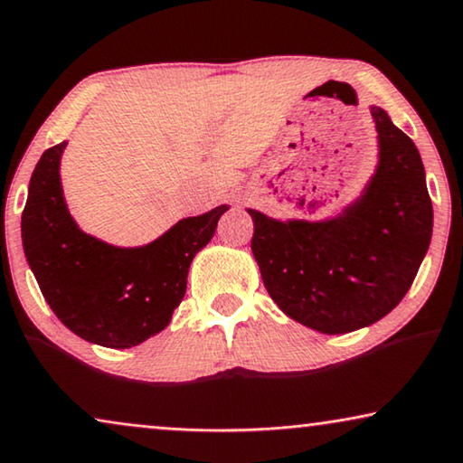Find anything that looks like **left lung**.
Returning <instances> with one entry per match:
<instances>
[{"label":"left lung","mask_w":463,"mask_h":463,"mask_svg":"<svg viewBox=\"0 0 463 463\" xmlns=\"http://www.w3.org/2000/svg\"><path fill=\"white\" fill-rule=\"evenodd\" d=\"M379 162L337 217L278 221L249 208L250 249L265 288L288 318L325 335L369 326L413 284L432 240V200L415 143L371 105Z\"/></svg>","instance_id":"left-lung-1"}]
</instances>
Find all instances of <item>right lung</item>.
Returning <instances> with one entry per match:
<instances>
[{
    "instance_id": "add662e5",
    "label": "right lung",
    "mask_w": 463,
    "mask_h": 463,
    "mask_svg": "<svg viewBox=\"0 0 463 463\" xmlns=\"http://www.w3.org/2000/svg\"><path fill=\"white\" fill-rule=\"evenodd\" d=\"M62 141L43 151L23 211V249L43 299L62 325L90 344L132 347L164 331L185 297L194 257L211 242L221 204L181 219L145 246L107 244L81 232L61 185Z\"/></svg>"
}]
</instances>
